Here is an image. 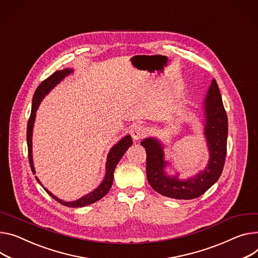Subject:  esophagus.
I'll return each mask as SVG.
<instances>
[{"label": "esophagus", "mask_w": 258, "mask_h": 258, "mask_svg": "<svg viewBox=\"0 0 258 258\" xmlns=\"http://www.w3.org/2000/svg\"><path fill=\"white\" fill-rule=\"evenodd\" d=\"M147 134V129L141 124H135L131 129V135L134 141H140L142 137Z\"/></svg>", "instance_id": "1"}]
</instances>
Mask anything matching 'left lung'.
<instances>
[{
    "label": "left lung",
    "instance_id": "left-lung-1",
    "mask_svg": "<svg viewBox=\"0 0 258 258\" xmlns=\"http://www.w3.org/2000/svg\"><path fill=\"white\" fill-rule=\"evenodd\" d=\"M204 120L203 133L209 152V160L204 169L187 179H181L180 171L167 160L164 149L168 147L159 138L149 136L141 145L147 153V177L151 187L159 194L174 200H193L203 195L219 179L226 157L228 134L227 115L222 97L213 79L202 101ZM168 170H174L169 174Z\"/></svg>",
    "mask_w": 258,
    "mask_h": 258
}]
</instances>
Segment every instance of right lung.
I'll return each mask as SVG.
<instances>
[{
  "label": "right lung",
  "mask_w": 258,
  "mask_h": 258,
  "mask_svg": "<svg viewBox=\"0 0 258 258\" xmlns=\"http://www.w3.org/2000/svg\"><path fill=\"white\" fill-rule=\"evenodd\" d=\"M74 72L73 69L71 68H65L63 70H57L55 71L53 74H51L48 78H46L44 82H42L39 87L37 88V90L34 93L33 96V104H32V111H31V115L29 118L28 122V129H27V143H28V151H29V161H30V165H31V169L33 171V173H36L35 167H34V161H33V129H34V124H35V120H36V111L40 105V103L42 102L43 99L45 98V96H47L51 90H53L56 85L60 84L62 81L69 76L70 74H72ZM132 137L130 134L125 135L124 137H122L120 141H118L115 145H113L111 147V149L109 150L107 157H106V162H105V174L102 182L100 183L96 189H94L93 191L89 192L88 194L82 196L81 198H78L76 201L73 202H66L63 200H60V198L56 197L54 194H52L48 189H46L40 182V180L38 179L36 176L37 182L40 184L44 190L47 192V194H49L53 200H55L57 203H60L63 206L69 207V208H83L89 205H92L98 201H100L102 197H104L108 191L111 188L112 182H113V171L115 169V166L117 165L118 161L121 160V158L123 157V155L125 154V152L128 150V148L130 146H132Z\"/></svg>",
  "instance_id": "1"
}]
</instances>
